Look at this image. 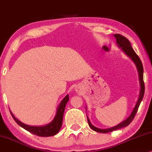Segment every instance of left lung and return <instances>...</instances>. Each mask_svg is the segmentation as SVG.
Returning <instances> with one entry per match:
<instances>
[{"instance_id":"8db88e82","label":"left lung","mask_w":152,"mask_h":152,"mask_svg":"<svg viewBox=\"0 0 152 152\" xmlns=\"http://www.w3.org/2000/svg\"><path fill=\"white\" fill-rule=\"evenodd\" d=\"M114 37H115L116 39V42H117V44L118 45V46L122 48V50H123L124 53H125L126 55H127L131 59H132L134 62L136 64L137 68H138V74H139V80H140V95H139L138 99L137 101V103L136 106H135L134 110H133L132 113L131 115H129L127 119H126L124 121H123L121 123L118 124L117 126H113V127L110 128V129H99L95 127V126H93L91 123L89 121L88 118H87V120H88V125L90 126V127L92 129L93 131H95L97 132H99V133H103V134H105V133H109V132H113V131L125 127V126H128L131 122H132V120H134V118L136 115V114L138 111V107L140 104L141 101L143 98V96H144V93H145V84H144V81H143V66H142V64L141 62V60L137 54L135 53V51L134 50V49L132 48V45H131V43L130 41L128 40L126 37H124L122 35L120 34H115Z\"/></svg>"}]
</instances>
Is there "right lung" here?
<instances>
[{"instance_id": "1", "label": "right lung", "mask_w": 152, "mask_h": 152, "mask_svg": "<svg viewBox=\"0 0 152 152\" xmlns=\"http://www.w3.org/2000/svg\"><path fill=\"white\" fill-rule=\"evenodd\" d=\"M68 100H69V96H68V95H67L62 99L61 103H60L59 107H58L57 113H56L54 120L50 124L43 126H32L27 125V124L22 123L21 122H20L19 120L16 119L13 115V114L12 113V112H10V113H11L12 118H14V120H15L16 123L21 126V127L28 131V132L41 137L52 136L57 134L61 127L64 110H65L66 103L68 102Z\"/></svg>"}]
</instances>
